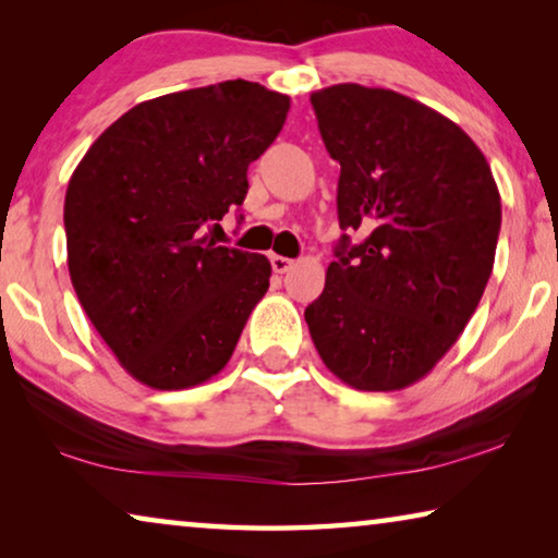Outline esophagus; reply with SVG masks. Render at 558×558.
I'll use <instances>...</instances> for the list:
<instances>
[{
  "label": "esophagus",
  "instance_id": "34e87169",
  "mask_svg": "<svg viewBox=\"0 0 558 558\" xmlns=\"http://www.w3.org/2000/svg\"><path fill=\"white\" fill-rule=\"evenodd\" d=\"M270 266L276 272H288L292 268V260L286 256H270Z\"/></svg>",
  "mask_w": 558,
  "mask_h": 558
}]
</instances>
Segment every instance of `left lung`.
<instances>
[{
	"mask_svg": "<svg viewBox=\"0 0 558 558\" xmlns=\"http://www.w3.org/2000/svg\"><path fill=\"white\" fill-rule=\"evenodd\" d=\"M310 102L342 167L347 233L305 323L344 384L399 391L440 362L483 298L502 223L493 169L456 122L396 90L339 83Z\"/></svg>",
	"mask_w": 558,
	"mask_h": 558,
	"instance_id": "8db88e82",
	"label": "left lung"
}]
</instances>
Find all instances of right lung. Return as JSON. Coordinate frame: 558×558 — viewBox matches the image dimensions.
Returning a JSON list of instances; mask_svg holds the SVG:
<instances>
[{
    "mask_svg": "<svg viewBox=\"0 0 558 558\" xmlns=\"http://www.w3.org/2000/svg\"><path fill=\"white\" fill-rule=\"evenodd\" d=\"M290 98L251 81L169 93L118 118L65 189L69 272L130 376L159 391L219 374L270 286V260L209 243Z\"/></svg>",
    "mask_w": 558,
    "mask_h": 558,
    "instance_id": "1",
    "label": "right lung"
}]
</instances>
